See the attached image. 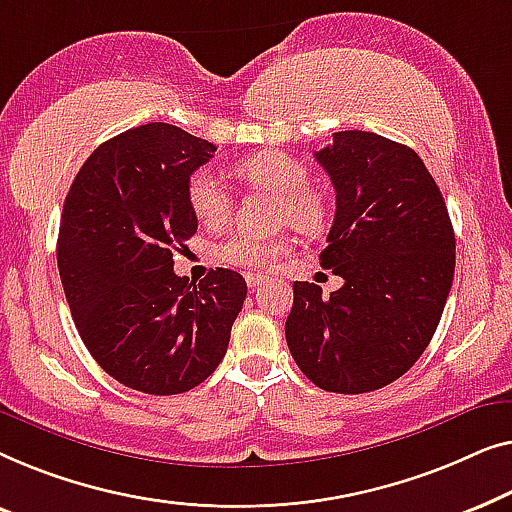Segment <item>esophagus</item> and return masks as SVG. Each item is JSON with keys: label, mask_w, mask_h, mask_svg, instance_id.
<instances>
[{"label": "esophagus", "mask_w": 512, "mask_h": 512, "mask_svg": "<svg viewBox=\"0 0 512 512\" xmlns=\"http://www.w3.org/2000/svg\"><path fill=\"white\" fill-rule=\"evenodd\" d=\"M246 283H248L250 290L255 292V290H259V287L266 283V278L262 276V273H246Z\"/></svg>", "instance_id": "1"}]
</instances>
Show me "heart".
<instances>
[{"label":"heart","mask_w":512,"mask_h":512,"mask_svg":"<svg viewBox=\"0 0 512 512\" xmlns=\"http://www.w3.org/2000/svg\"><path fill=\"white\" fill-rule=\"evenodd\" d=\"M234 171L250 185L280 194L278 215L301 232H315L325 222V204L311 187V171L301 160L285 153H257L236 162ZM187 204L206 229H222L232 218L234 201L225 181L213 169H197L187 178ZM287 243L273 236L234 234L222 243L218 255L222 262L243 269H269L280 255H285Z\"/></svg>","instance_id":"1"}]
</instances>
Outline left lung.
Instances as JSON below:
<instances>
[{
	"label": "left lung",
	"instance_id": "left-lung-1",
	"mask_svg": "<svg viewBox=\"0 0 512 512\" xmlns=\"http://www.w3.org/2000/svg\"><path fill=\"white\" fill-rule=\"evenodd\" d=\"M336 190L320 264L343 278L294 280L285 338L320 390L364 394L394 383L434 336L455 276L443 194L413 148L373 132H336L315 153Z\"/></svg>",
	"mask_w": 512,
	"mask_h": 512
}]
</instances>
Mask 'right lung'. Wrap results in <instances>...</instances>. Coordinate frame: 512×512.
<instances>
[{"label":"right lung","instance_id":"add662e5","mask_svg":"<svg viewBox=\"0 0 512 512\" xmlns=\"http://www.w3.org/2000/svg\"><path fill=\"white\" fill-rule=\"evenodd\" d=\"M213 153L150 122L102 143L64 199L57 266L71 318L95 362L132 390L169 397L204 383L248 294L229 269L199 285L174 273V253L197 232L187 178Z\"/></svg>","mask_w":512,"mask_h":512}]
</instances>
